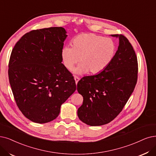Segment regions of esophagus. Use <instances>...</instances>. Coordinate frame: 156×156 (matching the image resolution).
Here are the masks:
<instances>
[{"instance_id": "1", "label": "esophagus", "mask_w": 156, "mask_h": 156, "mask_svg": "<svg viewBox=\"0 0 156 156\" xmlns=\"http://www.w3.org/2000/svg\"><path fill=\"white\" fill-rule=\"evenodd\" d=\"M74 79H75V81H76V85H77V83H78V82H79V80H80V78L78 77H75Z\"/></svg>"}]
</instances>
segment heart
Instances as JSON below:
<instances>
[{"label": "heart", "mask_w": 156, "mask_h": 156, "mask_svg": "<svg viewBox=\"0 0 156 156\" xmlns=\"http://www.w3.org/2000/svg\"><path fill=\"white\" fill-rule=\"evenodd\" d=\"M116 43L111 38L93 33H82L72 40V47L61 49L62 62L68 70L73 69L79 59L80 64L73 70L75 75L89 72L97 74L106 68L114 59Z\"/></svg>", "instance_id": "heart-1"}]
</instances>
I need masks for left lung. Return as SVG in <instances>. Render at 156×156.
I'll return each instance as SVG.
<instances>
[{
    "mask_svg": "<svg viewBox=\"0 0 156 156\" xmlns=\"http://www.w3.org/2000/svg\"><path fill=\"white\" fill-rule=\"evenodd\" d=\"M115 58L109 66L95 76L83 77L77 91L83 97L78 117L90 126H100L118 116L133 92L138 78V61L133 47L123 35Z\"/></svg>",
    "mask_w": 156,
    "mask_h": 156,
    "instance_id": "1",
    "label": "left lung"
}]
</instances>
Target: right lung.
Instances as JSON below:
<instances>
[{
  "instance_id": "add662e5",
  "label": "right lung",
  "mask_w": 156,
  "mask_h": 156,
  "mask_svg": "<svg viewBox=\"0 0 156 156\" xmlns=\"http://www.w3.org/2000/svg\"><path fill=\"white\" fill-rule=\"evenodd\" d=\"M66 33L61 27L31 30L11 52L8 70L11 90L18 108L33 122L55 119L62 104L76 90L71 73L61 63Z\"/></svg>"
}]
</instances>
